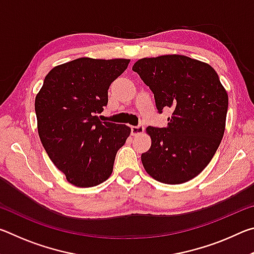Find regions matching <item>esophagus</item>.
I'll list each match as a JSON object with an SVG mask.
<instances>
[{
  "label": "esophagus",
  "instance_id": "34e87169",
  "mask_svg": "<svg viewBox=\"0 0 254 254\" xmlns=\"http://www.w3.org/2000/svg\"><path fill=\"white\" fill-rule=\"evenodd\" d=\"M143 131H144V127H143V126H141V124H139V126H136V127H131V134L133 136H136V135L141 134V133H143Z\"/></svg>",
  "mask_w": 254,
  "mask_h": 254
}]
</instances>
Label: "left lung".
Here are the masks:
<instances>
[{"label": "left lung", "instance_id": "left-lung-1", "mask_svg": "<svg viewBox=\"0 0 254 254\" xmlns=\"http://www.w3.org/2000/svg\"><path fill=\"white\" fill-rule=\"evenodd\" d=\"M132 70L153 93L159 113L173 110L167 127H148L151 147L141 160L158 182L195 178L212 160L225 130L229 97L217 72L182 55L137 60Z\"/></svg>", "mask_w": 254, "mask_h": 254}]
</instances>
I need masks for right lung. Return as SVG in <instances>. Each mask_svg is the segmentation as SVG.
<instances>
[{
	"mask_svg": "<svg viewBox=\"0 0 254 254\" xmlns=\"http://www.w3.org/2000/svg\"><path fill=\"white\" fill-rule=\"evenodd\" d=\"M128 59L78 58L51 69L36 96L38 133L46 152L77 187H94L110 177L118 150L131 128L101 122L110 85Z\"/></svg>",
	"mask_w": 254,
	"mask_h": 254,
	"instance_id": "obj_1",
	"label": "right lung"
}]
</instances>
